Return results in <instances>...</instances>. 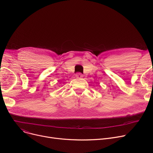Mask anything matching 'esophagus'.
Instances as JSON below:
<instances>
[{"instance_id": "esophagus-1", "label": "esophagus", "mask_w": 153, "mask_h": 153, "mask_svg": "<svg viewBox=\"0 0 153 153\" xmlns=\"http://www.w3.org/2000/svg\"><path fill=\"white\" fill-rule=\"evenodd\" d=\"M76 76L77 78H82L83 77V75L81 73H80V72H79V73H77Z\"/></svg>"}]
</instances>
